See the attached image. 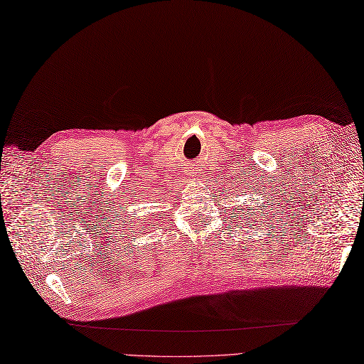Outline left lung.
Returning a JSON list of instances; mask_svg holds the SVG:
<instances>
[{
    "label": "left lung",
    "instance_id": "obj_1",
    "mask_svg": "<svg viewBox=\"0 0 364 364\" xmlns=\"http://www.w3.org/2000/svg\"><path fill=\"white\" fill-rule=\"evenodd\" d=\"M252 210H253L252 208H245V209L241 212V215L237 217V220L241 222V223L245 226V228H247V226H249L252 222H257V217L253 215Z\"/></svg>",
    "mask_w": 364,
    "mask_h": 364
}]
</instances>
